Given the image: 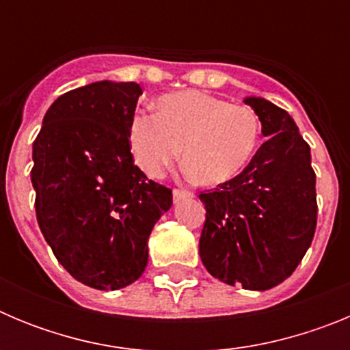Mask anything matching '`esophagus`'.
<instances>
[{"mask_svg": "<svg viewBox=\"0 0 350 350\" xmlns=\"http://www.w3.org/2000/svg\"><path fill=\"white\" fill-rule=\"evenodd\" d=\"M189 198H193V193H189V191L173 189V202L175 203L184 202V200H189Z\"/></svg>", "mask_w": 350, "mask_h": 350, "instance_id": "1", "label": "esophagus"}]
</instances>
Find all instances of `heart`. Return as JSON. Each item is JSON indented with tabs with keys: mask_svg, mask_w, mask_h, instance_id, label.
I'll return each instance as SVG.
<instances>
[{
	"mask_svg": "<svg viewBox=\"0 0 350 350\" xmlns=\"http://www.w3.org/2000/svg\"><path fill=\"white\" fill-rule=\"evenodd\" d=\"M261 124L252 108L200 91L161 96L156 113L129 120L128 142L135 163L148 177H161L180 156L202 185L231 180L245 168L259 142Z\"/></svg>",
	"mask_w": 350,
	"mask_h": 350,
	"instance_id": "heart-1",
	"label": "heart"
}]
</instances>
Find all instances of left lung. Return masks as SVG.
<instances>
[{
    "instance_id": "1",
    "label": "left lung",
    "mask_w": 350,
    "mask_h": 350,
    "mask_svg": "<svg viewBox=\"0 0 350 350\" xmlns=\"http://www.w3.org/2000/svg\"><path fill=\"white\" fill-rule=\"evenodd\" d=\"M267 142L240 175L200 194L206 215L200 258L230 286L267 291L296 270L317 224L310 147L293 117L265 98H245Z\"/></svg>"
}]
</instances>
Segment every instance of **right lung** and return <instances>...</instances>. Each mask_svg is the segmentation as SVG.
<instances>
[{"mask_svg": "<svg viewBox=\"0 0 350 350\" xmlns=\"http://www.w3.org/2000/svg\"><path fill=\"white\" fill-rule=\"evenodd\" d=\"M142 88L92 82L59 96L33 144L31 182L45 242L79 282L116 291L140 279L148 237L173 203L148 180L128 142Z\"/></svg>", "mask_w": 350, "mask_h": 350, "instance_id": "add662e5", "label": "right lung"}]
</instances>
